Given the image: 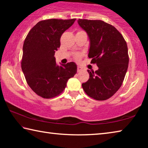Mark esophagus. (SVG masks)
Segmentation results:
<instances>
[{
    "mask_svg": "<svg viewBox=\"0 0 148 148\" xmlns=\"http://www.w3.org/2000/svg\"><path fill=\"white\" fill-rule=\"evenodd\" d=\"M82 70H83V69H82L81 66H77V72H80V71H82Z\"/></svg>",
    "mask_w": 148,
    "mask_h": 148,
    "instance_id": "esophagus-1",
    "label": "esophagus"
}]
</instances>
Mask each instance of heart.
Wrapping results in <instances>:
<instances>
[{"label": "heart", "mask_w": 148, "mask_h": 148, "mask_svg": "<svg viewBox=\"0 0 148 148\" xmlns=\"http://www.w3.org/2000/svg\"><path fill=\"white\" fill-rule=\"evenodd\" d=\"M74 57L76 59H80V57H82V54L81 53H76V55H75Z\"/></svg>", "instance_id": "1"}]
</instances>
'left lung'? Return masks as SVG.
I'll use <instances>...</instances> for the list:
<instances>
[{
	"label": "left lung",
	"instance_id": "obj_1",
	"mask_svg": "<svg viewBox=\"0 0 148 148\" xmlns=\"http://www.w3.org/2000/svg\"><path fill=\"white\" fill-rule=\"evenodd\" d=\"M77 23L90 40L91 63L99 67L95 72L87 70L89 78L82 87L91 98L107 100L121 87L128 69L127 42L114 26L101 20L79 19Z\"/></svg>",
	"mask_w": 148,
	"mask_h": 148
}]
</instances>
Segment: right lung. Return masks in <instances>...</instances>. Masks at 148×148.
<instances>
[{"mask_svg": "<svg viewBox=\"0 0 148 148\" xmlns=\"http://www.w3.org/2000/svg\"><path fill=\"white\" fill-rule=\"evenodd\" d=\"M76 19H50L36 24L25 40L21 69L27 83L35 93L44 99L58 96L66 87L69 79L77 72L74 62L60 66L55 53L61 46L62 33Z\"/></svg>", "mask_w": 148, "mask_h": 148, "instance_id": "add662e5", "label": "right lung"}]
</instances>
